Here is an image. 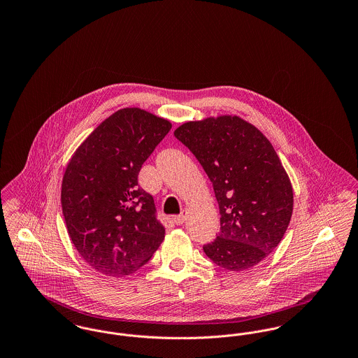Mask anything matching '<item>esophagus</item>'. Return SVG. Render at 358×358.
<instances>
[{
  "mask_svg": "<svg viewBox=\"0 0 358 358\" xmlns=\"http://www.w3.org/2000/svg\"><path fill=\"white\" fill-rule=\"evenodd\" d=\"M187 209H184L180 215H177V216H174L173 217V220H174V222L177 224V225H180V224H182V222H185L187 220Z\"/></svg>",
  "mask_w": 358,
  "mask_h": 358,
  "instance_id": "esophagus-1",
  "label": "esophagus"
}]
</instances>
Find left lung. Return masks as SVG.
I'll return each mask as SVG.
<instances>
[{"label":"left lung","mask_w":358,"mask_h":358,"mask_svg":"<svg viewBox=\"0 0 358 358\" xmlns=\"http://www.w3.org/2000/svg\"><path fill=\"white\" fill-rule=\"evenodd\" d=\"M174 136L197 158L220 209V232L203 247L229 271L254 267L283 238L292 215V187L270 141L238 117L187 122Z\"/></svg>","instance_id":"left-lung-1"}]
</instances>
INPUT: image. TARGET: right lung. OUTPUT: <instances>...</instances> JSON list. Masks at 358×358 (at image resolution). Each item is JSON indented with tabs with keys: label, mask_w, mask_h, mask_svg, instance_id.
Masks as SVG:
<instances>
[{
	"label": "right lung",
	"mask_w": 358,
	"mask_h": 358,
	"mask_svg": "<svg viewBox=\"0 0 358 358\" xmlns=\"http://www.w3.org/2000/svg\"><path fill=\"white\" fill-rule=\"evenodd\" d=\"M171 129L169 120L145 110L122 108L71 158L62 184L63 216L75 248L96 271L133 273L165 238L138 174Z\"/></svg>",
	"instance_id": "add662e5"
}]
</instances>
